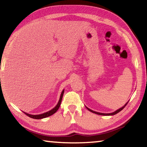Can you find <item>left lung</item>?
<instances>
[{"label": "left lung", "mask_w": 147, "mask_h": 147, "mask_svg": "<svg viewBox=\"0 0 147 147\" xmlns=\"http://www.w3.org/2000/svg\"><path fill=\"white\" fill-rule=\"evenodd\" d=\"M128 102H127V103H126L125 105H124V106L122 107V108H119V109H117V110H116L115 111H114V112H113V113H99V112H96V111H94L91 110V109H89L88 108H87V107H86V108L88 109L89 111H91L92 113H95V114H98V115H115V114H117V113H118L119 112H120V111L122 110V109H123L124 108V107H125V106H126V104H128Z\"/></svg>", "instance_id": "obj_1"}]
</instances>
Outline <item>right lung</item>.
I'll return each mask as SVG.
<instances>
[{
	"label": "right lung",
	"instance_id": "obj_1",
	"mask_svg": "<svg viewBox=\"0 0 147 147\" xmlns=\"http://www.w3.org/2000/svg\"><path fill=\"white\" fill-rule=\"evenodd\" d=\"M63 93H64V90H63L61 92V95H60V98H59V100L58 101V103L57 104V105L55 107H54V108L53 109H51V110L47 111V112H46V113L39 114V115H30V114H28V113H25V112H24V113H25L26 115H28V117H31L32 119H43V118L47 117H49V116H51L52 115H53L54 113H55L56 111H58V109H59V106H60V105H61V100H62V98H63Z\"/></svg>",
	"mask_w": 147,
	"mask_h": 147
}]
</instances>
